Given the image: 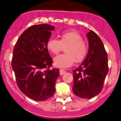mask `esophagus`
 I'll use <instances>...</instances> for the list:
<instances>
[{"label":"esophagus","instance_id":"1","mask_svg":"<svg viewBox=\"0 0 121 121\" xmlns=\"http://www.w3.org/2000/svg\"><path fill=\"white\" fill-rule=\"evenodd\" d=\"M66 71H65L64 70H63V69H60L59 70V73L60 75H62V74H64L65 73Z\"/></svg>","mask_w":121,"mask_h":121}]
</instances>
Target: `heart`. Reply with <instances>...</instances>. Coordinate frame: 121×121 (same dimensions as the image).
Wrapping results in <instances>:
<instances>
[{
	"mask_svg": "<svg viewBox=\"0 0 121 121\" xmlns=\"http://www.w3.org/2000/svg\"><path fill=\"white\" fill-rule=\"evenodd\" d=\"M60 40L50 37L47 42V47L51 54L56 55L65 48V54L54 59L56 67L67 68L71 66L74 61L82 62L88 51V43L82 39V36L76 31H66L60 35Z\"/></svg>",
	"mask_w": 121,
	"mask_h": 121,
	"instance_id": "b5f03b06",
	"label": "heart"
}]
</instances>
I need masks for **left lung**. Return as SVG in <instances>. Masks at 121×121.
Instances as JSON below:
<instances>
[{
  "instance_id": "1",
  "label": "left lung",
  "mask_w": 121,
  "mask_h": 121,
  "mask_svg": "<svg viewBox=\"0 0 121 121\" xmlns=\"http://www.w3.org/2000/svg\"><path fill=\"white\" fill-rule=\"evenodd\" d=\"M89 43L88 55L73 71V93L81 98L90 99L102 91L108 71L107 53L102 40L91 30L86 35Z\"/></svg>"
}]
</instances>
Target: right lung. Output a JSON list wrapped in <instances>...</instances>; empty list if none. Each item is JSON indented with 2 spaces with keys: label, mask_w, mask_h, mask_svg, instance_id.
I'll return each mask as SVG.
<instances>
[{
  "label": "right lung",
  "mask_w": 121,
  "mask_h": 121,
  "mask_svg": "<svg viewBox=\"0 0 121 121\" xmlns=\"http://www.w3.org/2000/svg\"><path fill=\"white\" fill-rule=\"evenodd\" d=\"M54 26L35 25L28 28L18 39L13 49L11 66L20 90L36 101L47 100L53 96L59 76L53 68V60L47 42Z\"/></svg>",
  "instance_id": "obj_1"
}]
</instances>
